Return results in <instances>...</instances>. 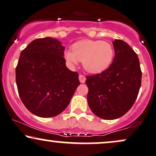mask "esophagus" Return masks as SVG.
<instances>
[{
	"mask_svg": "<svg viewBox=\"0 0 156 156\" xmlns=\"http://www.w3.org/2000/svg\"><path fill=\"white\" fill-rule=\"evenodd\" d=\"M79 80H80V83H85L86 77L84 76H82V75H80V76H79Z\"/></svg>",
	"mask_w": 156,
	"mask_h": 156,
	"instance_id": "obj_1",
	"label": "esophagus"
}]
</instances>
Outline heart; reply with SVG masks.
<instances>
[{
  "mask_svg": "<svg viewBox=\"0 0 156 156\" xmlns=\"http://www.w3.org/2000/svg\"><path fill=\"white\" fill-rule=\"evenodd\" d=\"M114 51L108 42L86 39L73 45V51L65 50L64 58L70 67L82 62L87 72L92 74L101 73L112 63Z\"/></svg>",
  "mask_w": 156,
  "mask_h": 156,
  "instance_id": "obj_1",
  "label": "heart"
}]
</instances>
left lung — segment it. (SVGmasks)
<instances>
[{"mask_svg":"<svg viewBox=\"0 0 156 156\" xmlns=\"http://www.w3.org/2000/svg\"><path fill=\"white\" fill-rule=\"evenodd\" d=\"M115 55L106 70L86 77L87 101L97 117L115 119L126 114L136 100L141 82L136 53L120 39L113 41Z\"/></svg>","mask_w":156,"mask_h":156,"instance_id":"8db88e82","label":"left lung"}]
</instances>
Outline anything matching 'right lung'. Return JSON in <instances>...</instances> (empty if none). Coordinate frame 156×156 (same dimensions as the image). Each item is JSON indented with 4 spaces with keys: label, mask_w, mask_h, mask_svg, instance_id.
Returning a JSON list of instances; mask_svg holds the SVG:
<instances>
[{
    "label": "right lung",
    "mask_w": 156,
    "mask_h": 156,
    "mask_svg": "<svg viewBox=\"0 0 156 156\" xmlns=\"http://www.w3.org/2000/svg\"><path fill=\"white\" fill-rule=\"evenodd\" d=\"M64 51L58 39L45 37L32 41L21 52L16 83L23 104L36 116L61 114L79 86L78 73L66 66Z\"/></svg>",
    "instance_id": "1"
}]
</instances>
